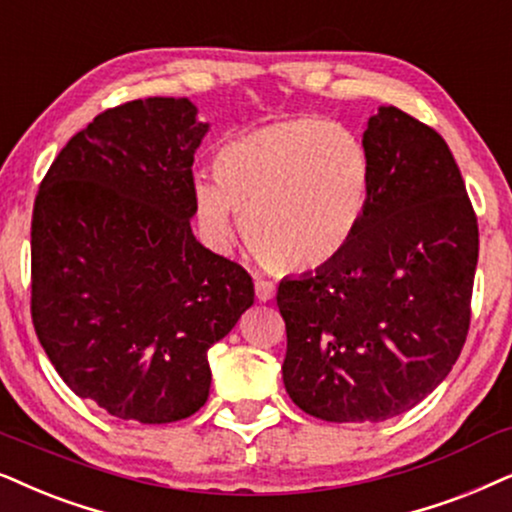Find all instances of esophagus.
<instances>
[{
  "instance_id": "34e87169",
  "label": "esophagus",
  "mask_w": 512,
  "mask_h": 512,
  "mask_svg": "<svg viewBox=\"0 0 512 512\" xmlns=\"http://www.w3.org/2000/svg\"><path fill=\"white\" fill-rule=\"evenodd\" d=\"M272 296H275V284L258 280L256 282V298H258V301L265 303V301H270Z\"/></svg>"
}]
</instances>
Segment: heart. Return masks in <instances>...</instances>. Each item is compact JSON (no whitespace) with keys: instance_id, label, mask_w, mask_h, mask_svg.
<instances>
[{"instance_id":"obj_1","label":"heart","mask_w":512,"mask_h":512,"mask_svg":"<svg viewBox=\"0 0 512 512\" xmlns=\"http://www.w3.org/2000/svg\"><path fill=\"white\" fill-rule=\"evenodd\" d=\"M214 171L192 181L209 240L228 244L242 216L249 249L280 272L334 261L367 209V150L353 131L315 117L237 134L218 148Z\"/></svg>"}]
</instances>
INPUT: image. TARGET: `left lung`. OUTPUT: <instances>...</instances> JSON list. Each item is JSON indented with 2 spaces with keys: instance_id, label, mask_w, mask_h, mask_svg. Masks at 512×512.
Listing matches in <instances>:
<instances>
[{
  "instance_id": "1",
  "label": "left lung",
  "mask_w": 512,
  "mask_h": 512,
  "mask_svg": "<svg viewBox=\"0 0 512 512\" xmlns=\"http://www.w3.org/2000/svg\"><path fill=\"white\" fill-rule=\"evenodd\" d=\"M362 145L369 197L334 261L287 277L284 388L305 414L378 423L428 397L459 360L470 324L477 218L444 138L381 105Z\"/></svg>"
}]
</instances>
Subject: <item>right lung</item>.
Instances as JSON below:
<instances>
[{"label": "right lung", "instance_id": "1", "mask_svg": "<svg viewBox=\"0 0 512 512\" xmlns=\"http://www.w3.org/2000/svg\"><path fill=\"white\" fill-rule=\"evenodd\" d=\"M188 98L105 110L53 159L32 211V324L72 393L110 416L181 421L204 407L209 348L254 305L242 265L192 235Z\"/></svg>", "mask_w": 512, "mask_h": 512}]
</instances>
